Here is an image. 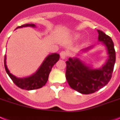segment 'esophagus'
<instances>
[{"label": "esophagus", "instance_id": "esophagus-1", "mask_svg": "<svg viewBox=\"0 0 120 120\" xmlns=\"http://www.w3.org/2000/svg\"><path fill=\"white\" fill-rule=\"evenodd\" d=\"M60 55L61 58H62V59H65L66 57V56H67V53H66V52H65V51H62V52L60 53Z\"/></svg>", "mask_w": 120, "mask_h": 120}]
</instances>
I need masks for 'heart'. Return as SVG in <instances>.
<instances>
[{
  "mask_svg": "<svg viewBox=\"0 0 120 120\" xmlns=\"http://www.w3.org/2000/svg\"><path fill=\"white\" fill-rule=\"evenodd\" d=\"M78 36H79V35H77V34H76V35H75V38H77V37H78Z\"/></svg>",
  "mask_w": 120,
  "mask_h": 120,
  "instance_id": "heart-1",
  "label": "heart"
}]
</instances>
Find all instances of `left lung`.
<instances>
[{
  "label": "left lung",
  "instance_id": "8db88e82",
  "mask_svg": "<svg viewBox=\"0 0 120 120\" xmlns=\"http://www.w3.org/2000/svg\"><path fill=\"white\" fill-rule=\"evenodd\" d=\"M98 41L106 47L108 58L105 65L99 69H93L78 58H69L66 61V78L71 88L82 94H91L106 85L112 77L116 55L111 38L98 30ZM89 47L83 51L91 49Z\"/></svg>",
  "mask_w": 120,
  "mask_h": 120
}]
</instances>
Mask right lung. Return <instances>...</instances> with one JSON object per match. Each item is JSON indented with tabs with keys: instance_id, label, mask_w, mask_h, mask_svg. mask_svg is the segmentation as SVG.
Masks as SVG:
<instances>
[{
	"instance_id": "obj_1",
	"label": "right lung",
	"mask_w": 120,
	"mask_h": 120,
	"mask_svg": "<svg viewBox=\"0 0 120 120\" xmlns=\"http://www.w3.org/2000/svg\"><path fill=\"white\" fill-rule=\"evenodd\" d=\"M23 27H35L36 26L34 24H26L21 26H19L16 29ZM59 58L60 55L57 53L49 55L43 61V63L41 64L40 68H38L37 72L30 76L24 78L16 77L10 72L6 65V55H5L4 59V66L7 73L8 74L13 82L18 87L26 90H32L41 88L46 84L48 80L49 73L52 69V66L58 62Z\"/></svg>"
}]
</instances>
